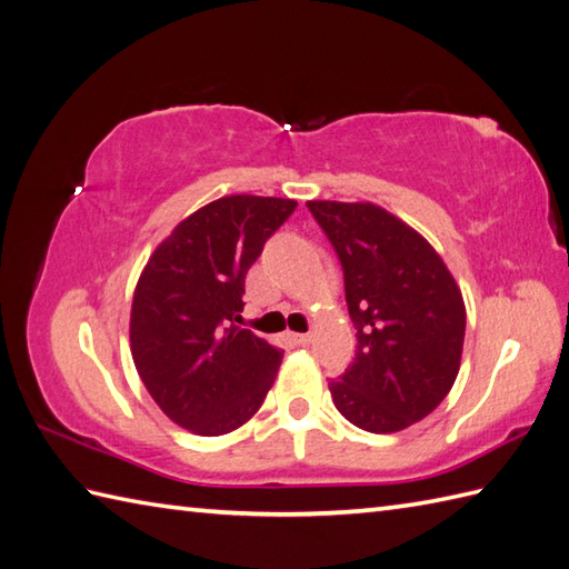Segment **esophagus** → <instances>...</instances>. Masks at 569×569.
Returning <instances> with one entry per match:
<instances>
[{
    "label": "esophagus",
    "instance_id": "34e87169",
    "mask_svg": "<svg viewBox=\"0 0 569 569\" xmlns=\"http://www.w3.org/2000/svg\"><path fill=\"white\" fill-rule=\"evenodd\" d=\"M291 340H293V345L303 347V345H308L312 340V335L310 332H306V335H291Z\"/></svg>",
    "mask_w": 569,
    "mask_h": 569
}]
</instances>
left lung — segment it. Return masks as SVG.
Wrapping results in <instances>:
<instances>
[{
  "instance_id": "obj_1",
  "label": "left lung",
  "mask_w": 569,
  "mask_h": 569,
  "mask_svg": "<svg viewBox=\"0 0 569 569\" xmlns=\"http://www.w3.org/2000/svg\"><path fill=\"white\" fill-rule=\"evenodd\" d=\"M345 269L357 355L330 383L337 410L367 432L422 420L457 379L465 298L430 241L373 202L310 200Z\"/></svg>"
}]
</instances>
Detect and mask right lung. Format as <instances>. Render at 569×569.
<instances>
[{"label":"right lung","instance_id":"add662e5","mask_svg":"<svg viewBox=\"0 0 569 569\" xmlns=\"http://www.w3.org/2000/svg\"><path fill=\"white\" fill-rule=\"evenodd\" d=\"M291 198L224 196L188 214L153 249L129 318L131 359L176 426L214 438L257 413L283 349L241 330L244 276Z\"/></svg>","mask_w":569,"mask_h":569}]
</instances>
